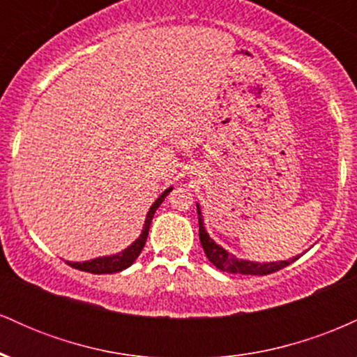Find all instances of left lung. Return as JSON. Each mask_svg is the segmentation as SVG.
Returning <instances> with one entry per match:
<instances>
[{
    "mask_svg": "<svg viewBox=\"0 0 357 357\" xmlns=\"http://www.w3.org/2000/svg\"><path fill=\"white\" fill-rule=\"evenodd\" d=\"M196 210H198V223H199V241H202V247L206 253L208 260L215 265L216 268L221 272L227 273H240V275H268V273L278 272V270L285 268L287 265H290L292 261H296L297 258L292 260H284V261H270V264H257V261H248L241 260V258L233 257L231 253H228L227 250L221 248L220 245H216L215 241L210 238L206 230L203 227V216L202 210L196 204Z\"/></svg>",
    "mask_w": 357,
    "mask_h": 357,
    "instance_id": "8db88e82",
    "label": "left lung"
}]
</instances>
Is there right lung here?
<instances>
[{
  "instance_id": "obj_1",
  "label": "right lung",
  "mask_w": 357,
  "mask_h": 357,
  "mask_svg": "<svg viewBox=\"0 0 357 357\" xmlns=\"http://www.w3.org/2000/svg\"><path fill=\"white\" fill-rule=\"evenodd\" d=\"M173 188H169V190H166L162 192L161 196H159L158 199H155L153 206H151L149 213H147L146 216V221H144V228H142V233L141 236L134 241L130 247H127L124 252L117 253V255H112V257H102V258H96V260H90V261H67L68 265L77 270H82V272H90V273H116V272H121V270H124L127 267H130V265L134 264V260L139 257V253L142 252V248H144L146 245V240H147V233H149V227H151V221H153V216L155 210L159 208V204L165 202V198L167 196V192H169Z\"/></svg>"
}]
</instances>
